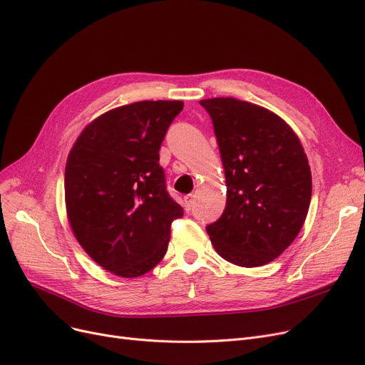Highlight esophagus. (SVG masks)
Returning a JSON list of instances; mask_svg holds the SVG:
<instances>
[{
  "label": "esophagus",
  "instance_id": "34e87169",
  "mask_svg": "<svg viewBox=\"0 0 365 365\" xmlns=\"http://www.w3.org/2000/svg\"><path fill=\"white\" fill-rule=\"evenodd\" d=\"M194 195H186L185 198H183V207H185V210L186 212L189 213L190 210H192V207H194Z\"/></svg>",
  "mask_w": 365,
  "mask_h": 365
}]
</instances>
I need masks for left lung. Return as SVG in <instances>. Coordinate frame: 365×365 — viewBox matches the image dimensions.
<instances>
[{
    "mask_svg": "<svg viewBox=\"0 0 365 365\" xmlns=\"http://www.w3.org/2000/svg\"><path fill=\"white\" fill-rule=\"evenodd\" d=\"M212 117L226 178V207L207 234L225 260L277 259L304 223L312 176L303 146L277 113L234 98L200 102Z\"/></svg>",
    "mask_w": 365,
    "mask_h": 365,
    "instance_id": "8db88e82",
    "label": "left lung"
}]
</instances>
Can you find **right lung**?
I'll list each match as a JSON object with an SVG mask.
<instances>
[{
	"instance_id": "right-lung-1",
	"label": "right lung",
	"mask_w": 365,
	"mask_h": 365,
	"mask_svg": "<svg viewBox=\"0 0 365 365\" xmlns=\"http://www.w3.org/2000/svg\"><path fill=\"white\" fill-rule=\"evenodd\" d=\"M180 101H143L90 123L69 152L66 212L75 238L103 269L136 278L164 257L171 222L183 208L170 197L160 148Z\"/></svg>"
}]
</instances>
